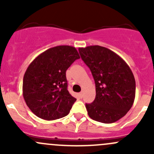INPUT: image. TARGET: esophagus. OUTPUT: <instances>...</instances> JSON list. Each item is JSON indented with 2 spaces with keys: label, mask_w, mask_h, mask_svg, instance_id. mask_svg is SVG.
<instances>
[{
  "label": "esophagus",
  "mask_w": 154,
  "mask_h": 154,
  "mask_svg": "<svg viewBox=\"0 0 154 154\" xmlns=\"http://www.w3.org/2000/svg\"><path fill=\"white\" fill-rule=\"evenodd\" d=\"M79 97H80V98H82V97H83V92H80V93H79Z\"/></svg>",
  "instance_id": "obj_1"
}]
</instances>
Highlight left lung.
<instances>
[{
  "mask_svg": "<svg viewBox=\"0 0 154 154\" xmlns=\"http://www.w3.org/2000/svg\"><path fill=\"white\" fill-rule=\"evenodd\" d=\"M79 52L95 83V99L86 104L88 116L104 124L117 122L134 102L136 81L131 69L122 57L106 48L88 46L80 48Z\"/></svg>",
  "mask_w": 154,
  "mask_h": 154,
  "instance_id": "left-lung-1",
  "label": "left lung"
}]
</instances>
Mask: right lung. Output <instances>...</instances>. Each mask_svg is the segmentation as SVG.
<instances>
[{"label": "right lung", "mask_w": 154, "mask_h": 154, "mask_svg": "<svg viewBox=\"0 0 154 154\" xmlns=\"http://www.w3.org/2000/svg\"><path fill=\"white\" fill-rule=\"evenodd\" d=\"M78 59L75 48L60 45L42 53L29 64L23 79V96L35 116L51 121L69 113L77 99L68 91L66 72Z\"/></svg>", "instance_id": "1"}]
</instances>
